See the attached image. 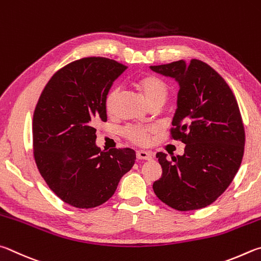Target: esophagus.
Returning <instances> with one entry per match:
<instances>
[{
  "mask_svg": "<svg viewBox=\"0 0 261 261\" xmlns=\"http://www.w3.org/2000/svg\"><path fill=\"white\" fill-rule=\"evenodd\" d=\"M136 157L138 159H151L152 153L144 151V150H139V151H136Z\"/></svg>",
  "mask_w": 261,
  "mask_h": 261,
  "instance_id": "esophagus-1",
  "label": "esophagus"
}]
</instances>
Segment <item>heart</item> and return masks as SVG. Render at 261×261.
<instances>
[{"label": "heart", "mask_w": 261, "mask_h": 261, "mask_svg": "<svg viewBox=\"0 0 261 261\" xmlns=\"http://www.w3.org/2000/svg\"><path fill=\"white\" fill-rule=\"evenodd\" d=\"M136 86H138V88L142 93L144 99L147 100L149 105L154 103H165L168 96V86L161 77L154 75H145L139 79V81L136 82ZM119 93H120L119 87H112L105 95L104 108L108 114H112L114 112ZM151 132L152 129L149 127L132 126L127 128L125 134L132 142L144 145L149 143Z\"/></svg>", "instance_id": "obj_1"}]
</instances>
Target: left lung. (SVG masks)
Masks as SVG:
<instances>
[{"label": "left lung", "mask_w": 261, "mask_h": 261, "mask_svg": "<svg viewBox=\"0 0 261 261\" xmlns=\"http://www.w3.org/2000/svg\"><path fill=\"white\" fill-rule=\"evenodd\" d=\"M180 86L171 135L186 144L182 156L158 152L157 197L177 211L206 207L234 180L244 153L245 132L229 86L206 63L191 59L150 66Z\"/></svg>", "instance_id": "1"}]
</instances>
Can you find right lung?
Masks as SVG:
<instances>
[{
    "mask_svg": "<svg viewBox=\"0 0 261 261\" xmlns=\"http://www.w3.org/2000/svg\"><path fill=\"white\" fill-rule=\"evenodd\" d=\"M127 66L104 57L67 64L51 76L33 116V153L40 174L63 202L77 208L102 205L133 167V149L100 150L98 121L104 98Z\"/></svg>",
    "mask_w": 261,
    "mask_h": 261,
    "instance_id": "add662e5",
    "label": "right lung"
}]
</instances>
